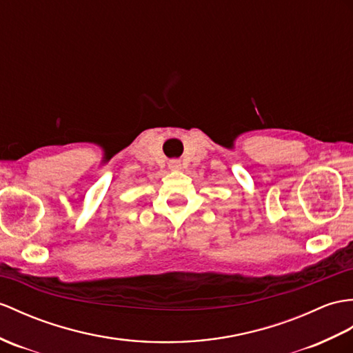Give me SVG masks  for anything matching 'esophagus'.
Masks as SVG:
<instances>
[{
    "label": "esophagus",
    "mask_w": 353,
    "mask_h": 353,
    "mask_svg": "<svg viewBox=\"0 0 353 353\" xmlns=\"http://www.w3.org/2000/svg\"><path fill=\"white\" fill-rule=\"evenodd\" d=\"M180 165H182V163H180L179 159H171V161L168 162V167H170L171 170H179Z\"/></svg>",
    "instance_id": "esophagus-1"
}]
</instances>
